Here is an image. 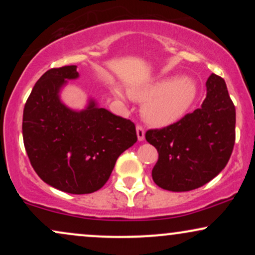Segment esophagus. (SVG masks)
<instances>
[{
  "label": "esophagus",
  "instance_id": "34e87169",
  "mask_svg": "<svg viewBox=\"0 0 255 255\" xmlns=\"http://www.w3.org/2000/svg\"><path fill=\"white\" fill-rule=\"evenodd\" d=\"M136 136L139 141H142L145 139V130L141 126H136Z\"/></svg>",
  "mask_w": 255,
  "mask_h": 255
}]
</instances>
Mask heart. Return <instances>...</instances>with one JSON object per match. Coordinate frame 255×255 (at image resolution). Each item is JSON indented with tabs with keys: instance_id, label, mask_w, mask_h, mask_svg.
<instances>
[{
	"instance_id": "1",
	"label": "heart",
	"mask_w": 255,
	"mask_h": 255,
	"mask_svg": "<svg viewBox=\"0 0 255 255\" xmlns=\"http://www.w3.org/2000/svg\"><path fill=\"white\" fill-rule=\"evenodd\" d=\"M199 87L191 78L168 77L129 91V96L142 104V118L154 127H166L181 121L197 101ZM114 93L121 101L126 96L120 89Z\"/></svg>"
}]
</instances>
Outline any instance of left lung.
<instances>
[{"mask_svg":"<svg viewBox=\"0 0 255 255\" xmlns=\"http://www.w3.org/2000/svg\"><path fill=\"white\" fill-rule=\"evenodd\" d=\"M199 109L162 129L146 131L158 151L152 178L160 188L187 192L216 177L227 165L235 144V107L224 79L211 74Z\"/></svg>","mask_w":255,"mask_h":255,"instance_id":"obj_1","label":"left lung"}]
</instances>
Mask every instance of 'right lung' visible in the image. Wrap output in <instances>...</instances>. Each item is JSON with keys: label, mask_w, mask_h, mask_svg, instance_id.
Masks as SVG:
<instances>
[{"label": "right lung", "mask_w": 255, "mask_h": 255, "mask_svg": "<svg viewBox=\"0 0 255 255\" xmlns=\"http://www.w3.org/2000/svg\"><path fill=\"white\" fill-rule=\"evenodd\" d=\"M78 78L77 66L44 73L25 104L22 136L44 182L71 194H89L109 180L120 154L135 144L136 131L133 122L101 108L95 98L84 109L64 104L61 92Z\"/></svg>", "instance_id": "1"}]
</instances>
